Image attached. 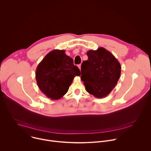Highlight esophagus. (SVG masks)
<instances>
[{
	"label": "esophagus",
	"instance_id": "esophagus-1",
	"mask_svg": "<svg viewBox=\"0 0 151 151\" xmlns=\"http://www.w3.org/2000/svg\"><path fill=\"white\" fill-rule=\"evenodd\" d=\"M78 66V68H79V69L81 70V64H79V65Z\"/></svg>",
	"mask_w": 151,
	"mask_h": 151
}]
</instances>
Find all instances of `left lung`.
Returning a JSON list of instances; mask_svg holds the SVG:
<instances>
[{
	"label": "left lung",
	"instance_id": "1",
	"mask_svg": "<svg viewBox=\"0 0 151 151\" xmlns=\"http://www.w3.org/2000/svg\"><path fill=\"white\" fill-rule=\"evenodd\" d=\"M88 60L81 65V80L87 91L96 98H103L115 88L121 75L120 63L103 47L89 50Z\"/></svg>",
	"mask_w": 151,
	"mask_h": 151
}]
</instances>
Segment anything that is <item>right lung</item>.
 <instances>
[{"mask_svg": "<svg viewBox=\"0 0 151 151\" xmlns=\"http://www.w3.org/2000/svg\"><path fill=\"white\" fill-rule=\"evenodd\" d=\"M79 68L64 50H54L45 55L36 68V79L40 90L47 97L58 100L65 94Z\"/></svg>", "mask_w": 151, "mask_h": 151, "instance_id": "obj_1", "label": "right lung"}]
</instances>
